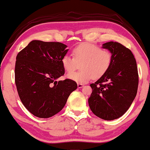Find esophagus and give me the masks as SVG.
Instances as JSON below:
<instances>
[{"instance_id": "34e87169", "label": "esophagus", "mask_w": 150, "mask_h": 150, "mask_svg": "<svg viewBox=\"0 0 150 150\" xmlns=\"http://www.w3.org/2000/svg\"><path fill=\"white\" fill-rule=\"evenodd\" d=\"M77 87L78 88H81L83 87V84H81V83H78L77 84Z\"/></svg>"}]
</instances>
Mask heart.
Returning a JSON list of instances; mask_svg holds the SVG:
<instances>
[{"label": "heart", "mask_w": 150, "mask_h": 150, "mask_svg": "<svg viewBox=\"0 0 150 150\" xmlns=\"http://www.w3.org/2000/svg\"><path fill=\"white\" fill-rule=\"evenodd\" d=\"M73 58L64 55L61 60L62 66L67 73L72 72L81 62L79 72L67 75V78L79 83H85L92 77L98 79L108 71L112 61V54L108 50L91 43H83L73 50Z\"/></svg>", "instance_id": "heart-1"}]
</instances>
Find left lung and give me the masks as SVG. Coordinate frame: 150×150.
<instances>
[{
  "label": "left lung",
  "mask_w": 150,
  "mask_h": 150,
  "mask_svg": "<svg viewBox=\"0 0 150 150\" xmlns=\"http://www.w3.org/2000/svg\"><path fill=\"white\" fill-rule=\"evenodd\" d=\"M103 47L112 54L111 66L104 75L91 83L88 104L92 113L105 120L117 119L129 109L137 95L139 75L132 52L118 42H107Z\"/></svg>",
  "instance_id": "1"
}]
</instances>
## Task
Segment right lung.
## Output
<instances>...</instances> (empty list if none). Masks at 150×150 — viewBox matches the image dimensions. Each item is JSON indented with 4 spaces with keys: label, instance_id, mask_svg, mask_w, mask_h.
I'll return each instance as SVG.
<instances>
[{
    "label": "right lung",
    "instance_id": "right-lung-1",
    "mask_svg": "<svg viewBox=\"0 0 150 150\" xmlns=\"http://www.w3.org/2000/svg\"><path fill=\"white\" fill-rule=\"evenodd\" d=\"M67 46L59 42L32 41L17 55L15 82L24 107L35 116L50 117L62 110L71 92L77 89L75 81L64 75L62 58Z\"/></svg>",
    "mask_w": 150,
    "mask_h": 150
}]
</instances>
